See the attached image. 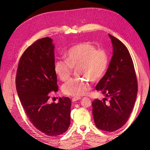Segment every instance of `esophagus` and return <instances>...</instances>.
<instances>
[{
  "label": "esophagus",
  "instance_id": "esophagus-1",
  "mask_svg": "<svg viewBox=\"0 0 150 150\" xmlns=\"http://www.w3.org/2000/svg\"><path fill=\"white\" fill-rule=\"evenodd\" d=\"M81 98H80V97H73V98H72V102H75V101H77V100H80Z\"/></svg>",
  "mask_w": 150,
  "mask_h": 150
}]
</instances>
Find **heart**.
<instances>
[{
    "label": "heart",
    "mask_w": 150,
    "mask_h": 150,
    "mask_svg": "<svg viewBox=\"0 0 150 150\" xmlns=\"http://www.w3.org/2000/svg\"><path fill=\"white\" fill-rule=\"evenodd\" d=\"M65 62L56 60L54 71L60 81H66L71 74L72 69L77 68L80 77L96 82L103 78L108 67L109 59L103 50H97L93 44L83 42L71 46L64 55ZM90 90V84L84 79H71L64 84L62 90L68 96L79 97Z\"/></svg>",
    "instance_id": "obj_1"
}]
</instances>
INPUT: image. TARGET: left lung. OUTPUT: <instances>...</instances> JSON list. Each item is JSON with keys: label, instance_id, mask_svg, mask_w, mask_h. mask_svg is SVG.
I'll return each instance as SVG.
<instances>
[{"label": "left lung", "instance_id": "obj_1", "mask_svg": "<svg viewBox=\"0 0 150 150\" xmlns=\"http://www.w3.org/2000/svg\"><path fill=\"white\" fill-rule=\"evenodd\" d=\"M113 46V56L106 73L97 84L110 98L95 99L92 103L93 116L98 129L114 132L127 122L134 106L138 86L131 55L125 45L111 35H108Z\"/></svg>", "mask_w": 150, "mask_h": 150}]
</instances>
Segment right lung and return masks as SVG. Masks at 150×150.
I'll list each match as a JSON object with an SVG mask.
<instances>
[{
  "label": "right lung",
  "instance_id": "1",
  "mask_svg": "<svg viewBox=\"0 0 150 150\" xmlns=\"http://www.w3.org/2000/svg\"><path fill=\"white\" fill-rule=\"evenodd\" d=\"M55 46L45 37L35 42L22 54L16 75L18 96L30 122L47 136L56 137L70 125L71 102L59 98L57 104H49L48 93L59 90L54 71Z\"/></svg>",
  "mask_w": 150,
  "mask_h": 150
}]
</instances>
